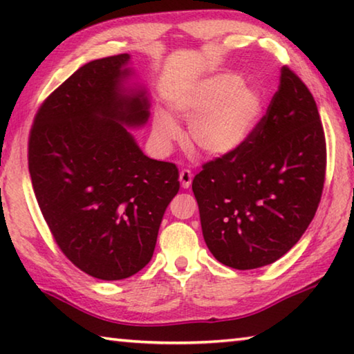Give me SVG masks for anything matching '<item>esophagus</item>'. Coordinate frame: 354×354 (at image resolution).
Listing matches in <instances>:
<instances>
[{
    "label": "esophagus",
    "mask_w": 354,
    "mask_h": 354,
    "mask_svg": "<svg viewBox=\"0 0 354 354\" xmlns=\"http://www.w3.org/2000/svg\"><path fill=\"white\" fill-rule=\"evenodd\" d=\"M192 179H194V175H192L190 170H183L179 173V183H181L183 189H189L192 184Z\"/></svg>",
    "instance_id": "1"
}]
</instances>
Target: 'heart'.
<instances>
[{"mask_svg":"<svg viewBox=\"0 0 354 354\" xmlns=\"http://www.w3.org/2000/svg\"><path fill=\"white\" fill-rule=\"evenodd\" d=\"M171 111L189 124V142L207 158L237 151L259 124L263 98L236 73H218L194 84L171 101ZM181 128L169 113L156 112L153 137L160 149L181 139Z\"/></svg>","mask_w":354,"mask_h":354,"instance_id":"1","label":"heart"}]
</instances>
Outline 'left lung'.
<instances>
[{
	"label": "left lung",
	"mask_w": 354,
	"mask_h": 354,
	"mask_svg": "<svg viewBox=\"0 0 354 354\" xmlns=\"http://www.w3.org/2000/svg\"><path fill=\"white\" fill-rule=\"evenodd\" d=\"M326 143L315 100L289 67L253 136L203 165L192 190L215 259L251 270L284 256L322 198Z\"/></svg>",
	"instance_id": "left-lung-1"
}]
</instances>
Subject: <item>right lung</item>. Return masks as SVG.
<instances>
[{
  "label": "right lung",
  "instance_id": "right-lung-1",
  "mask_svg": "<svg viewBox=\"0 0 354 354\" xmlns=\"http://www.w3.org/2000/svg\"><path fill=\"white\" fill-rule=\"evenodd\" d=\"M129 55L92 61L35 113L28 164L35 198L62 253L93 278L133 277L151 261L178 194L175 164L149 159L128 128L149 117L145 88H129Z\"/></svg>",
  "mask_w": 354,
  "mask_h": 354
}]
</instances>
